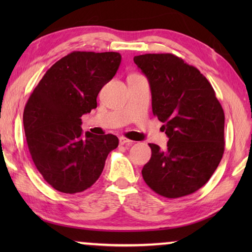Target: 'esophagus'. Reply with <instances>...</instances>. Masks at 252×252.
Masks as SVG:
<instances>
[{
  "label": "esophagus",
  "instance_id": "34e87169",
  "mask_svg": "<svg viewBox=\"0 0 252 252\" xmlns=\"http://www.w3.org/2000/svg\"><path fill=\"white\" fill-rule=\"evenodd\" d=\"M119 143L122 144V146L130 147V146H132V144H133V141L126 139V137H124V136H120V137H119Z\"/></svg>",
  "mask_w": 252,
  "mask_h": 252
}]
</instances>
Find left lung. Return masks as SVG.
I'll use <instances>...</instances> for the list:
<instances>
[{"label":"left lung","mask_w":252,"mask_h":252,"mask_svg":"<svg viewBox=\"0 0 252 252\" xmlns=\"http://www.w3.org/2000/svg\"><path fill=\"white\" fill-rule=\"evenodd\" d=\"M134 63L149 81L154 116L168 137L165 150L149 144L144 181L167 198L192 194L209 181L222 158L221 105L208 79L174 55H140Z\"/></svg>","instance_id":"8db88e82"}]
</instances>
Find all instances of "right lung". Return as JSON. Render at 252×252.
<instances>
[{
    "label": "right lung",
    "instance_id": "obj_1",
    "mask_svg": "<svg viewBox=\"0 0 252 252\" xmlns=\"http://www.w3.org/2000/svg\"><path fill=\"white\" fill-rule=\"evenodd\" d=\"M119 53L73 51L56 62L31 94L23 122L37 171L65 194L84 191L96 182L110 151L112 134H82L81 116L97 106L103 86L118 71Z\"/></svg>",
    "mask_w": 252,
    "mask_h": 252
}]
</instances>
